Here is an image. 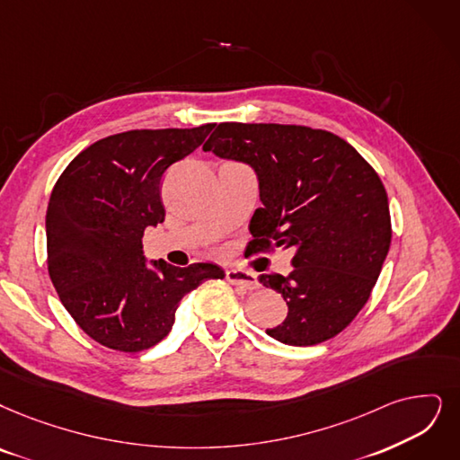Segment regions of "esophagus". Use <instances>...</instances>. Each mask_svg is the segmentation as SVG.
I'll list each match as a JSON object with an SVG mask.
<instances>
[{"instance_id": "esophagus-1", "label": "esophagus", "mask_w": 460, "mask_h": 460, "mask_svg": "<svg viewBox=\"0 0 460 460\" xmlns=\"http://www.w3.org/2000/svg\"><path fill=\"white\" fill-rule=\"evenodd\" d=\"M226 281L240 287L243 290H254L259 288V279H256V275L247 271V270H242V268H230L226 270Z\"/></svg>"}]
</instances>
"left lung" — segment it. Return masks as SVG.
<instances>
[{
	"label": "left lung",
	"instance_id": "1",
	"mask_svg": "<svg viewBox=\"0 0 460 460\" xmlns=\"http://www.w3.org/2000/svg\"><path fill=\"white\" fill-rule=\"evenodd\" d=\"M204 151L259 175L252 249L292 247L288 275H261L288 305L266 334L287 345L338 336L368 302L391 247L389 198L377 172L332 132L296 124L220 122Z\"/></svg>",
	"mask_w": 460,
	"mask_h": 460
}]
</instances>
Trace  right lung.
Wrapping results in <instances>:
<instances>
[{"instance_id": "add662e5", "label": "right lung", "mask_w": 460, "mask_h": 460, "mask_svg": "<svg viewBox=\"0 0 460 460\" xmlns=\"http://www.w3.org/2000/svg\"><path fill=\"white\" fill-rule=\"evenodd\" d=\"M215 124L130 130L92 143L69 162L47 208V266L83 332L120 353H139L170 334L181 298L215 264L146 268L143 232L164 223L162 175L194 153Z\"/></svg>"}]
</instances>
